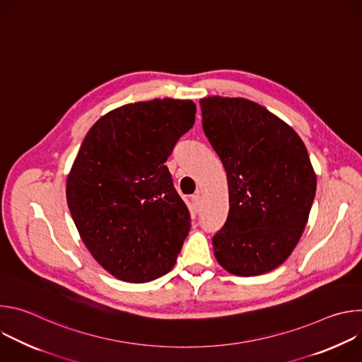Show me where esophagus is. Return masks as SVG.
<instances>
[{
	"instance_id": "34e87169",
	"label": "esophagus",
	"mask_w": 362,
	"mask_h": 362,
	"mask_svg": "<svg viewBox=\"0 0 362 362\" xmlns=\"http://www.w3.org/2000/svg\"><path fill=\"white\" fill-rule=\"evenodd\" d=\"M192 204H193V209H194L196 212L200 209V206H202V196H200L199 193H196V194L192 196Z\"/></svg>"
}]
</instances>
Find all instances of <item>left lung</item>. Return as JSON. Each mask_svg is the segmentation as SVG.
Here are the masks:
<instances>
[{"label": "left lung", "instance_id": "obj_1", "mask_svg": "<svg viewBox=\"0 0 362 362\" xmlns=\"http://www.w3.org/2000/svg\"><path fill=\"white\" fill-rule=\"evenodd\" d=\"M203 132L228 176L229 215L212 239L218 262L238 276L267 274L295 249L317 176L300 137L257 103L200 100Z\"/></svg>", "mask_w": 362, "mask_h": 362}]
</instances>
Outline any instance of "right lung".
I'll list each match as a JSON object with an SVG mask.
<instances>
[{
	"instance_id": "add662e5",
	"label": "right lung",
	"mask_w": 362,
	"mask_h": 362,
	"mask_svg": "<svg viewBox=\"0 0 362 362\" xmlns=\"http://www.w3.org/2000/svg\"><path fill=\"white\" fill-rule=\"evenodd\" d=\"M192 100L132 103L98 119L67 177L71 218L94 259L117 279L166 275L190 215L165 162L194 124Z\"/></svg>"
}]
</instances>
